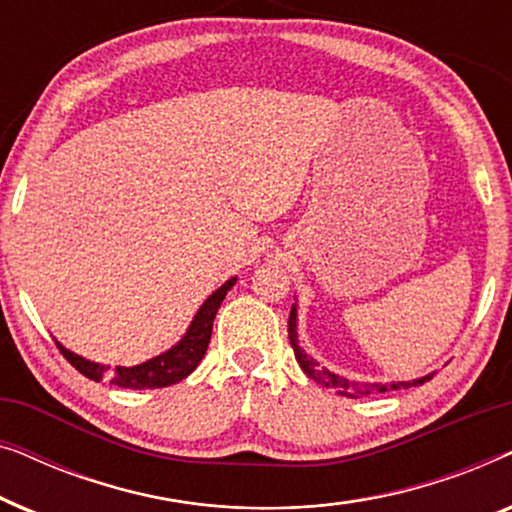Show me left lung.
<instances>
[{"instance_id": "obj_1", "label": "left lung", "mask_w": 512, "mask_h": 512, "mask_svg": "<svg viewBox=\"0 0 512 512\" xmlns=\"http://www.w3.org/2000/svg\"><path fill=\"white\" fill-rule=\"evenodd\" d=\"M296 305L291 307V317H289V340H291V347H293V354H296V361L300 363V368H303V373L314 380L321 387L326 389H333L338 391L340 396H347V398H361V396H370V394H382V391H391V389H408V387H417V384H424L429 382L431 375H424L419 377V380H412V382H387V384H370V382H356V380H347V377H340L331 373V370L321 368L317 361L312 359V356H307L303 349L298 345V331H296Z\"/></svg>"}]
</instances>
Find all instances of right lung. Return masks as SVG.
<instances>
[{
    "mask_svg": "<svg viewBox=\"0 0 512 512\" xmlns=\"http://www.w3.org/2000/svg\"><path fill=\"white\" fill-rule=\"evenodd\" d=\"M237 282V277H230L226 284L219 286L212 296H209L202 307L195 314L191 326L184 338H181L177 345L172 349H167L160 356H153V359L139 363V366L125 368V366H116L114 370H109V366H102V363L88 361L83 356L69 352L67 347H62L58 340L55 345L62 352V356L72 363V366L79 370L81 375H86L88 380L100 382L102 377L109 380L111 384L123 389H160V387H170V384H177L193 373L198 368V363L202 361V356L207 352L209 338H212V326H214V317L219 312V307L226 298V293L233 289V284Z\"/></svg>",
    "mask_w": 512,
    "mask_h": 512,
    "instance_id": "right-lung-1",
    "label": "right lung"
}]
</instances>
